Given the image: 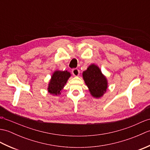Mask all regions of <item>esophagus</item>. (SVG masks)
<instances>
[{
  "label": "esophagus",
  "instance_id": "1",
  "mask_svg": "<svg viewBox=\"0 0 150 150\" xmlns=\"http://www.w3.org/2000/svg\"><path fill=\"white\" fill-rule=\"evenodd\" d=\"M71 72H72L73 75L75 76V77H78L79 74H80V71H79V69H78L77 68L73 69Z\"/></svg>",
  "mask_w": 150,
  "mask_h": 150
}]
</instances>
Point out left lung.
I'll use <instances>...</instances> for the list:
<instances>
[{
	"label": "left lung",
	"instance_id": "obj_1",
	"mask_svg": "<svg viewBox=\"0 0 150 150\" xmlns=\"http://www.w3.org/2000/svg\"><path fill=\"white\" fill-rule=\"evenodd\" d=\"M82 77L92 97L100 98L106 92L108 80L97 65L92 64L89 66L82 73Z\"/></svg>",
	"mask_w": 150,
	"mask_h": 150
}]
</instances>
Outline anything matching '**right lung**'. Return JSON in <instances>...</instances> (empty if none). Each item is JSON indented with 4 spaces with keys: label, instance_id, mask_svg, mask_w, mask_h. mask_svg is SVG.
I'll return each instance as SVG.
<instances>
[{
    "label": "right lung",
    "instance_id": "obj_1",
    "mask_svg": "<svg viewBox=\"0 0 150 150\" xmlns=\"http://www.w3.org/2000/svg\"><path fill=\"white\" fill-rule=\"evenodd\" d=\"M71 77V73L68 71L56 70L54 71L48 84L47 90L53 95H60V91L64 87L67 81Z\"/></svg>",
    "mask_w": 150,
    "mask_h": 150
}]
</instances>
